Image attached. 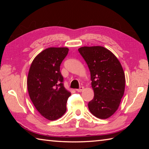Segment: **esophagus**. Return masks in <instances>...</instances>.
<instances>
[{
    "label": "esophagus",
    "mask_w": 149,
    "mask_h": 149,
    "mask_svg": "<svg viewBox=\"0 0 149 149\" xmlns=\"http://www.w3.org/2000/svg\"><path fill=\"white\" fill-rule=\"evenodd\" d=\"M84 87H81L79 89H76V91H77V92H81V91H84Z\"/></svg>",
    "instance_id": "34e87169"
}]
</instances>
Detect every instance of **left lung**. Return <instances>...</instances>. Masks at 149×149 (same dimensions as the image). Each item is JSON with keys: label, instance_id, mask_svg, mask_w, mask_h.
Here are the masks:
<instances>
[{"label": "left lung", "instance_id": "1", "mask_svg": "<svg viewBox=\"0 0 149 149\" xmlns=\"http://www.w3.org/2000/svg\"><path fill=\"white\" fill-rule=\"evenodd\" d=\"M78 50L89 67L94 91L88 107L95 117L107 119L116 112L124 94L123 68L117 57L103 47H82Z\"/></svg>", "mask_w": 149, "mask_h": 149}]
</instances>
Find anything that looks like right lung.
<instances>
[{
	"label": "right lung",
	"mask_w": 149,
	"mask_h": 149,
	"mask_svg": "<svg viewBox=\"0 0 149 149\" xmlns=\"http://www.w3.org/2000/svg\"><path fill=\"white\" fill-rule=\"evenodd\" d=\"M67 47H50L35 56L30 66L27 85L29 95L37 111L46 119L53 121L66 112L71 93L63 85L60 72L62 60L68 53Z\"/></svg>",
	"instance_id": "obj_1"
}]
</instances>
